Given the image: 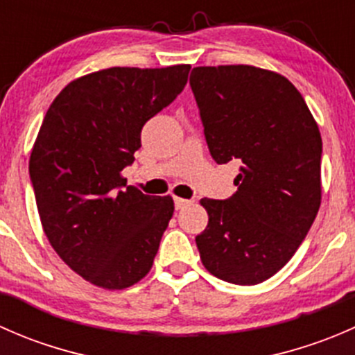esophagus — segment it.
Wrapping results in <instances>:
<instances>
[{
    "instance_id": "obj_1",
    "label": "esophagus",
    "mask_w": 355,
    "mask_h": 355,
    "mask_svg": "<svg viewBox=\"0 0 355 355\" xmlns=\"http://www.w3.org/2000/svg\"><path fill=\"white\" fill-rule=\"evenodd\" d=\"M175 207L177 209H184L185 206H189V204H192L191 199H184V198H175Z\"/></svg>"
}]
</instances>
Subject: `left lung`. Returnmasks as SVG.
I'll list each match as a JSON object with an SVG mask.
<instances>
[{
  "label": "left lung",
  "instance_id": "1",
  "mask_svg": "<svg viewBox=\"0 0 355 355\" xmlns=\"http://www.w3.org/2000/svg\"><path fill=\"white\" fill-rule=\"evenodd\" d=\"M191 87L213 159L242 163L230 199H200L209 216L196 237L200 261L228 284H261L288 263L320 209V128L277 71L196 67Z\"/></svg>",
  "mask_w": 355,
  "mask_h": 355
}]
</instances>
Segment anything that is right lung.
<instances>
[{"mask_svg":"<svg viewBox=\"0 0 355 355\" xmlns=\"http://www.w3.org/2000/svg\"><path fill=\"white\" fill-rule=\"evenodd\" d=\"M191 65L111 67L78 77L49 106L28 161L42 230L96 287L123 290L149 273L173 199L127 184L141 130L187 84Z\"/></svg>","mask_w":355,"mask_h":355,"instance_id":"1","label":"right lung"}]
</instances>
